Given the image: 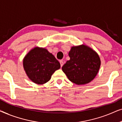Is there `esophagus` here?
I'll list each match as a JSON object with an SVG mask.
<instances>
[{
  "mask_svg": "<svg viewBox=\"0 0 122 122\" xmlns=\"http://www.w3.org/2000/svg\"><path fill=\"white\" fill-rule=\"evenodd\" d=\"M60 64H61V67H62V66H63V64H64V62H63V61H60Z\"/></svg>",
  "mask_w": 122,
  "mask_h": 122,
  "instance_id": "obj_1",
  "label": "esophagus"
}]
</instances>
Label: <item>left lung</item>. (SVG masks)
<instances>
[{"label": "left lung", "mask_w": 122, "mask_h": 122, "mask_svg": "<svg viewBox=\"0 0 122 122\" xmlns=\"http://www.w3.org/2000/svg\"><path fill=\"white\" fill-rule=\"evenodd\" d=\"M69 56L70 60L61 68L70 81L83 85L96 77L101 66V59L94 50L83 44L72 46Z\"/></svg>", "instance_id": "left-lung-1"}]
</instances>
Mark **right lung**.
<instances>
[{
  "mask_svg": "<svg viewBox=\"0 0 122 122\" xmlns=\"http://www.w3.org/2000/svg\"><path fill=\"white\" fill-rule=\"evenodd\" d=\"M23 67L28 78L38 84H44L61 68V64L47 49L35 47L25 56Z\"/></svg>",
  "mask_w": 122,
  "mask_h": 122,
  "instance_id": "1",
  "label": "right lung"
}]
</instances>
